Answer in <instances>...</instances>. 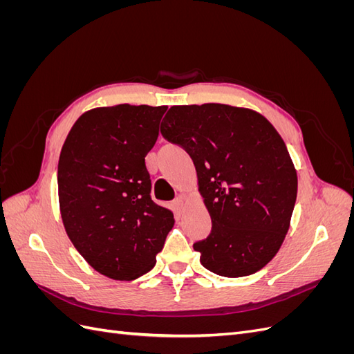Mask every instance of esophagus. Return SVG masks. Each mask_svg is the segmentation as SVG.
<instances>
[{"label": "esophagus", "instance_id": "esophagus-1", "mask_svg": "<svg viewBox=\"0 0 354 354\" xmlns=\"http://www.w3.org/2000/svg\"><path fill=\"white\" fill-rule=\"evenodd\" d=\"M173 205H174V209L176 211H183V208H185V198L183 196H178L174 202H173Z\"/></svg>", "mask_w": 354, "mask_h": 354}]
</instances>
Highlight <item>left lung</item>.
I'll return each mask as SVG.
<instances>
[{"instance_id": "left-lung-1", "label": "left lung", "mask_w": 354, "mask_h": 354, "mask_svg": "<svg viewBox=\"0 0 354 354\" xmlns=\"http://www.w3.org/2000/svg\"><path fill=\"white\" fill-rule=\"evenodd\" d=\"M168 142L194 159L209 236L194 245L209 272L242 277L279 251L297 199L298 178L285 142L252 109L221 103L173 106L160 124Z\"/></svg>"}]
</instances>
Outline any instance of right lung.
Segmentation results:
<instances>
[{"mask_svg": "<svg viewBox=\"0 0 354 354\" xmlns=\"http://www.w3.org/2000/svg\"><path fill=\"white\" fill-rule=\"evenodd\" d=\"M167 106L116 104L82 113L63 143L59 205L71 242L95 272L133 281L156 263L174 214L151 198L145 158Z\"/></svg>", "mask_w": 354, "mask_h": 354, "instance_id": "1", "label": "right lung"}]
</instances>
